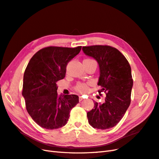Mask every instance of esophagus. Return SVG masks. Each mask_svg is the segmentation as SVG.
<instances>
[{"label":"esophagus","instance_id":"esophagus-1","mask_svg":"<svg viewBox=\"0 0 159 159\" xmlns=\"http://www.w3.org/2000/svg\"><path fill=\"white\" fill-rule=\"evenodd\" d=\"M83 99H84V98H83L82 96H80V97H79V100H80V102H81V101H82Z\"/></svg>","mask_w":159,"mask_h":159}]
</instances>
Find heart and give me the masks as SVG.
<instances>
[{"mask_svg":"<svg viewBox=\"0 0 159 159\" xmlns=\"http://www.w3.org/2000/svg\"><path fill=\"white\" fill-rule=\"evenodd\" d=\"M85 60H91V59H85ZM89 88L88 85L84 83H78L75 86V91H78L79 93H85L88 90Z\"/></svg>","mask_w":159,"mask_h":159,"instance_id":"heart-1","label":"heart"}]
</instances>
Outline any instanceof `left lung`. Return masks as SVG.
I'll list each match as a JSON object with an SVG mask.
<instances>
[{"instance_id": "obj_1", "label": "left lung", "mask_w": 159, "mask_h": 159, "mask_svg": "<svg viewBox=\"0 0 159 159\" xmlns=\"http://www.w3.org/2000/svg\"><path fill=\"white\" fill-rule=\"evenodd\" d=\"M84 52L98 62L100 76L98 85L106 98L103 103L94 102V108L88 112L91 127L107 129L121 121L131 103L133 80L129 61L117 49L107 45L84 46Z\"/></svg>"}]
</instances>
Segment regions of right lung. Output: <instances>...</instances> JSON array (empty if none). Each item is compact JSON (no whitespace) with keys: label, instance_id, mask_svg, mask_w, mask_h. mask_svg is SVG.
<instances>
[{"label":"right lung","instance_id":"right-lung-1","mask_svg":"<svg viewBox=\"0 0 159 159\" xmlns=\"http://www.w3.org/2000/svg\"><path fill=\"white\" fill-rule=\"evenodd\" d=\"M81 49V46L46 47L28 62L22 94L28 114L42 128L56 129L64 126L70 111L79 103L76 95H57L56 83L64 78L67 64Z\"/></svg>","mask_w":159,"mask_h":159}]
</instances>
